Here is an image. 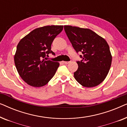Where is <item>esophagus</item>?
<instances>
[{
  "label": "esophagus",
  "mask_w": 127,
  "mask_h": 127,
  "mask_svg": "<svg viewBox=\"0 0 127 127\" xmlns=\"http://www.w3.org/2000/svg\"><path fill=\"white\" fill-rule=\"evenodd\" d=\"M69 62H70L69 61H63V63L65 64H68Z\"/></svg>",
  "instance_id": "1"
}]
</instances>
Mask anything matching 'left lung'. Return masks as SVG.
Returning <instances> with one entry per match:
<instances>
[{
  "label": "left lung",
  "instance_id": "8db88e82",
  "mask_svg": "<svg viewBox=\"0 0 127 127\" xmlns=\"http://www.w3.org/2000/svg\"><path fill=\"white\" fill-rule=\"evenodd\" d=\"M64 29L76 51H81L83 58L77 61V70L74 77L85 87L100 84L108 74L112 56L107 41L88 28L65 25Z\"/></svg>",
  "mask_w": 127,
  "mask_h": 127
}]
</instances>
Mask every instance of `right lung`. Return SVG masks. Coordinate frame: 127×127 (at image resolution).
Listing matches in <instances>:
<instances>
[{"label": "right lung", "instance_id": "right-lung-1", "mask_svg": "<svg viewBox=\"0 0 127 127\" xmlns=\"http://www.w3.org/2000/svg\"><path fill=\"white\" fill-rule=\"evenodd\" d=\"M63 25H48L36 28L19 41L14 55V64L19 75L29 86L40 87L49 82L60 63L46 61L55 37Z\"/></svg>", "mask_w": 127, "mask_h": 127}]
</instances>
